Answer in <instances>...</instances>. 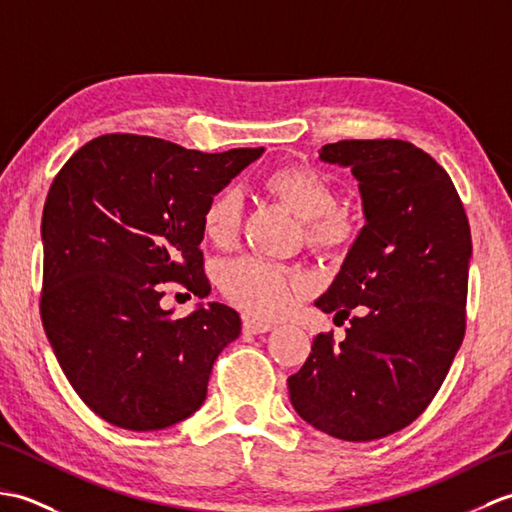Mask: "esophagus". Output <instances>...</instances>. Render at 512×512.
Here are the masks:
<instances>
[{"label":"esophagus","mask_w":512,"mask_h":512,"mask_svg":"<svg viewBox=\"0 0 512 512\" xmlns=\"http://www.w3.org/2000/svg\"><path fill=\"white\" fill-rule=\"evenodd\" d=\"M275 328V323L264 321V319H255V317H244V332L246 334H264Z\"/></svg>","instance_id":"1"}]
</instances>
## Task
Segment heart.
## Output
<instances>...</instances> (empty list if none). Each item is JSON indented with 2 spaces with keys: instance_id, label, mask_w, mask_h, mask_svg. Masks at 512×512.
I'll list each match as a JSON object with an SVG mask.
<instances>
[{
  "instance_id": "b5f03b06",
  "label": "heart",
  "mask_w": 512,
  "mask_h": 512,
  "mask_svg": "<svg viewBox=\"0 0 512 512\" xmlns=\"http://www.w3.org/2000/svg\"><path fill=\"white\" fill-rule=\"evenodd\" d=\"M268 193L284 202L299 220L306 222V239L312 248L336 250L352 239L350 220L336 211L339 195L319 171L288 165L268 173ZM242 224V195L235 189L215 193L202 211V228L209 242L228 248ZM224 297L257 317H279L303 290V279L288 268L257 257H242L220 270Z\"/></svg>"
}]
</instances>
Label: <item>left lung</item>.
I'll return each instance as SVG.
<instances>
[{
  "label": "left lung",
  "instance_id": "8db88e82",
  "mask_svg": "<svg viewBox=\"0 0 512 512\" xmlns=\"http://www.w3.org/2000/svg\"><path fill=\"white\" fill-rule=\"evenodd\" d=\"M319 158L352 169L365 226L314 301L350 319L345 341L317 334L290 402L332 438L378 440L429 407L460 350L471 226L449 173L407 140H339Z\"/></svg>",
  "mask_w": 512,
  "mask_h": 512
}]
</instances>
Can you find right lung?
Returning <instances> with one entry per match:
<instances>
[{
	"instance_id": "1",
	"label": "right lung",
	"mask_w": 512,
	"mask_h": 512,
	"mask_svg": "<svg viewBox=\"0 0 512 512\" xmlns=\"http://www.w3.org/2000/svg\"><path fill=\"white\" fill-rule=\"evenodd\" d=\"M262 154L105 134L52 180L41 217V323L76 394L114 427L165 429L202 407L215 358L242 321L215 301L171 319L160 284L209 295L202 211Z\"/></svg>"
}]
</instances>
